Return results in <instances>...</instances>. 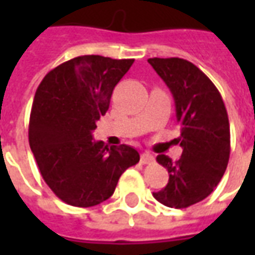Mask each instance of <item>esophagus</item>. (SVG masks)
<instances>
[{
    "label": "esophagus",
    "instance_id": "34e87169",
    "mask_svg": "<svg viewBox=\"0 0 255 255\" xmlns=\"http://www.w3.org/2000/svg\"><path fill=\"white\" fill-rule=\"evenodd\" d=\"M154 161V157L151 154H149V153H142L140 154V162L142 164H151Z\"/></svg>",
    "mask_w": 255,
    "mask_h": 255
}]
</instances>
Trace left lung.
<instances>
[{
	"mask_svg": "<svg viewBox=\"0 0 255 255\" xmlns=\"http://www.w3.org/2000/svg\"><path fill=\"white\" fill-rule=\"evenodd\" d=\"M169 87L176 106L183 147L180 160L164 154L169 182L154 198L168 208L184 209L210 195L224 175L231 151L230 122L213 82L194 64L179 57L147 60Z\"/></svg>",
	"mask_w": 255,
	"mask_h": 255,
	"instance_id": "obj_1",
	"label": "left lung"
}]
</instances>
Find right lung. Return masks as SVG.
Masks as SVG:
<instances>
[{"mask_svg": "<svg viewBox=\"0 0 255 255\" xmlns=\"http://www.w3.org/2000/svg\"><path fill=\"white\" fill-rule=\"evenodd\" d=\"M132 64V58L80 56L52 69L36 89L30 147L43 180L71 206L90 208L106 201L124 171L139 162L131 146L109 149L91 135Z\"/></svg>", "mask_w": 255, "mask_h": 255, "instance_id": "obj_1", "label": "right lung"}]
</instances>
